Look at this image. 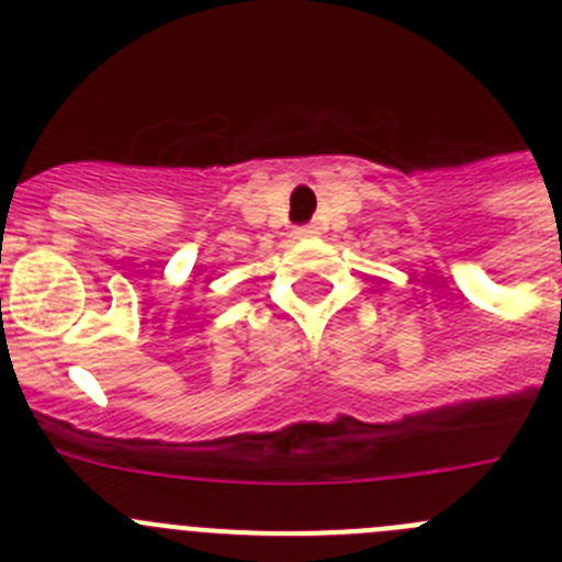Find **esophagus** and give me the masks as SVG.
<instances>
[{
	"mask_svg": "<svg viewBox=\"0 0 562 562\" xmlns=\"http://www.w3.org/2000/svg\"><path fill=\"white\" fill-rule=\"evenodd\" d=\"M312 233H315V227H312V225H304V227H297V231H295V236L306 238V236H312Z\"/></svg>",
	"mask_w": 562,
	"mask_h": 562,
	"instance_id": "esophagus-1",
	"label": "esophagus"
}]
</instances>
